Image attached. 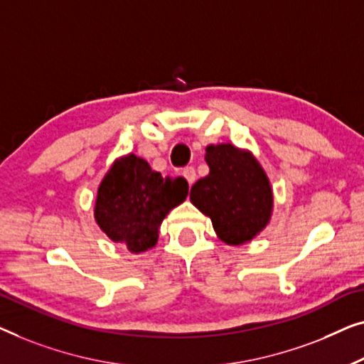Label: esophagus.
<instances>
[{
	"mask_svg": "<svg viewBox=\"0 0 364 364\" xmlns=\"http://www.w3.org/2000/svg\"><path fill=\"white\" fill-rule=\"evenodd\" d=\"M183 176L186 178V181L189 183V184H193L194 181H196V171H194V168L193 166H186L183 170Z\"/></svg>",
	"mask_w": 364,
	"mask_h": 364,
	"instance_id": "obj_1",
	"label": "esophagus"
}]
</instances>
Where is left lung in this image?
I'll list each match as a JSON object with an SVG mask.
<instances>
[{
    "label": "left lung",
    "instance_id": "left-lung-1",
    "mask_svg": "<svg viewBox=\"0 0 364 364\" xmlns=\"http://www.w3.org/2000/svg\"><path fill=\"white\" fill-rule=\"evenodd\" d=\"M204 160L209 175L193 184L189 199L211 218L223 242H249L272 216L274 194L264 168L252 153L231 143L206 146Z\"/></svg>",
    "mask_w": 364,
    "mask_h": 364
}]
</instances>
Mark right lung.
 Wrapping results in <instances>:
<instances>
[{
    "instance_id": "add662e5",
    "label": "right lung",
    "mask_w": 364,
    "mask_h": 364,
    "mask_svg": "<svg viewBox=\"0 0 364 364\" xmlns=\"http://www.w3.org/2000/svg\"><path fill=\"white\" fill-rule=\"evenodd\" d=\"M186 196L184 178L161 176L148 161L129 153L115 160L102 180L94 216L114 242L125 244L133 254L145 252L158 242L166 214Z\"/></svg>"
}]
</instances>
